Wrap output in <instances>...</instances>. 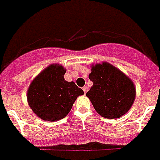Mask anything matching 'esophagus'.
Listing matches in <instances>:
<instances>
[{
	"instance_id": "34e87169",
	"label": "esophagus",
	"mask_w": 160,
	"mask_h": 160,
	"mask_svg": "<svg viewBox=\"0 0 160 160\" xmlns=\"http://www.w3.org/2000/svg\"><path fill=\"white\" fill-rule=\"evenodd\" d=\"M82 90H83L84 93H86L88 92V88L87 86H84V87L82 88Z\"/></svg>"
}]
</instances>
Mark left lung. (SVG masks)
<instances>
[{
    "instance_id": "1",
    "label": "left lung",
    "mask_w": 160,
    "mask_h": 160,
    "mask_svg": "<svg viewBox=\"0 0 160 160\" xmlns=\"http://www.w3.org/2000/svg\"><path fill=\"white\" fill-rule=\"evenodd\" d=\"M88 78L93 85L86 96L102 117L117 119L129 111L136 98V87L129 77L103 62L91 66Z\"/></svg>"
}]
</instances>
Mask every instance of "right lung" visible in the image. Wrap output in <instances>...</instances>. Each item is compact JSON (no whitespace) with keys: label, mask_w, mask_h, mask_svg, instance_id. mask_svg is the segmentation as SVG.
I'll return each mask as SVG.
<instances>
[{"label":"right lung","mask_w":160,"mask_h":160,"mask_svg":"<svg viewBox=\"0 0 160 160\" xmlns=\"http://www.w3.org/2000/svg\"><path fill=\"white\" fill-rule=\"evenodd\" d=\"M66 68L51 64L36 76L27 92L28 103L36 116L43 121L62 120L72 110L77 98L83 91L74 82L65 80Z\"/></svg>","instance_id":"obj_1"}]
</instances>
